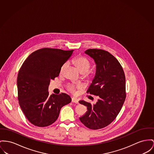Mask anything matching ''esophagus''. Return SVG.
Returning <instances> with one entry per match:
<instances>
[{"mask_svg": "<svg viewBox=\"0 0 154 154\" xmlns=\"http://www.w3.org/2000/svg\"><path fill=\"white\" fill-rule=\"evenodd\" d=\"M72 102L75 103H78L79 102H78V100L77 98L73 97L72 98Z\"/></svg>", "mask_w": 154, "mask_h": 154, "instance_id": "1", "label": "esophagus"}]
</instances>
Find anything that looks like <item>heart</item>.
<instances>
[{"label":"heart","instance_id":"1","mask_svg":"<svg viewBox=\"0 0 154 154\" xmlns=\"http://www.w3.org/2000/svg\"><path fill=\"white\" fill-rule=\"evenodd\" d=\"M72 63L77 69V70L81 74H85L86 73L88 72L91 66V63L90 61L86 58L83 57H78L74 58L73 60H72ZM66 66V63H64L63 65H62L60 69V73H62L64 72ZM69 90L73 92L74 91V89L72 87H70L69 88Z\"/></svg>","mask_w":154,"mask_h":154}]
</instances>
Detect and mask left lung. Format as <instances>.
<instances>
[{
	"mask_svg": "<svg viewBox=\"0 0 154 154\" xmlns=\"http://www.w3.org/2000/svg\"><path fill=\"white\" fill-rule=\"evenodd\" d=\"M85 53L94 60L95 76L87 92L99 97L96 104L81 100L87 112L79 118L86 127L98 130L107 126L120 112L125 99V78L118 60L109 52L89 49Z\"/></svg>",
	"mask_w": 154,
	"mask_h": 154,
	"instance_id": "8db88e82",
	"label": "left lung"
}]
</instances>
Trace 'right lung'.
I'll use <instances>...</instances> for the list:
<instances>
[{"instance_id":"add662e5","label":"right lung","mask_w":154,"mask_h":154,"mask_svg":"<svg viewBox=\"0 0 154 154\" xmlns=\"http://www.w3.org/2000/svg\"><path fill=\"white\" fill-rule=\"evenodd\" d=\"M73 50L44 48L33 52L23 62L17 76L18 100L28 120L38 127H47L58 119L62 107L71 102L66 93L49 94L50 81L59 76L61 67Z\"/></svg>"}]
</instances>
